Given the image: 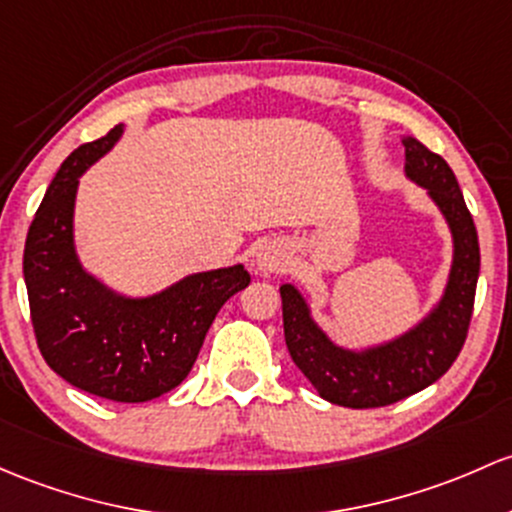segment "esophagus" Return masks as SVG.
<instances>
[{"label":"esophagus","instance_id":"obj_1","mask_svg":"<svg viewBox=\"0 0 512 512\" xmlns=\"http://www.w3.org/2000/svg\"><path fill=\"white\" fill-rule=\"evenodd\" d=\"M257 267L262 272H282L287 267V255H284L282 247L270 245L257 255Z\"/></svg>","mask_w":512,"mask_h":512}]
</instances>
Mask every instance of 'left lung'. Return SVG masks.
<instances>
[{"label":"left lung","mask_w":512,"mask_h":512,"mask_svg":"<svg viewBox=\"0 0 512 512\" xmlns=\"http://www.w3.org/2000/svg\"><path fill=\"white\" fill-rule=\"evenodd\" d=\"M402 144L407 176L429 188L454 233V267L439 309L395 343L355 355L333 346L314 326L292 284L279 287L284 341L292 360L324 400L353 410L392 405L437 383L464 348L476 299L481 250L459 181L449 164L422 142L407 137Z\"/></svg>","instance_id":"8db88e82"}]
</instances>
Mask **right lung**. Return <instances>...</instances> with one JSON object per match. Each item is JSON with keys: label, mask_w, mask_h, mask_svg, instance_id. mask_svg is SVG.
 I'll return each instance as SVG.
<instances>
[{"label": "right lung", "mask_w": 512, "mask_h": 512, "mask_svg": "<svg viewBox=\"0 0 512 512\" xmlns=\"http://www.w3.org/2000/svg\"><path fill=\"white\" fill-rule=\"evenodd\" d=\"M122 127L63 161L29 225L24 279L39 351L66 383L112 402L166 395L196 363L215 314L250 284L245 267L201 272L152 299H122L80 270L73 252L78 176Z\"/></svg>", "instance_id": "1"}]
</instances>
